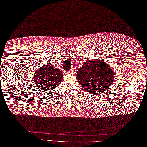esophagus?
Listing matches in <instances>:
<instances>
[{
	"mask_svg": "<svg viewBox=\"0 0 147 147\" xmlns=\"http://www.w3.org/2000/svg\"><path fill=\"white\" fill-rule=\"evenodd\" d=\"M67 72L68 74H74L76 72V69H75V68H72V69H71L70 71H68Z\"/></svg>",
	"mask_w": 147,
	"mask_h": 147,
	"instance_id": "34e87169",
	"label": "esophagus"
}]
</instances>
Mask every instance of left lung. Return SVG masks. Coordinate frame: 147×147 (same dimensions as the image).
<instances>
[{
	"label": "left lung",
	"instance_id": "obj_1",
	"mask_svg": "<svg viewBox=\"0 0 147 147\" xmlns=\"http://www.w3.org/2000/svg\"><path fill=\"white\" fill-rule=\"evenodd\" d=\"M114 78V71L101 59H89L84 63L77 72L79 84L88 92L95 95L109 89Z\"/></svg>",
	"mask_w": 147,
	"mask_h": 147
}]
</instances>
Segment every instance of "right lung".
<instances>
[{"label":"right lung","instance_id":"add662e5","mask_svg":"<svg viewBox=\"0 0 147 147\" xmlns=\"http://www.w3.org/2000/svg\"><path fill=\"white\" fill-rule=\"evenodd\" d=\"M35 88L42 92L49 91L58 87L61 82L63 74L59 69L46 64L38 68L34 74Z\"/></svg>","mask_w":147,"mask_h":147}]
</instances>
